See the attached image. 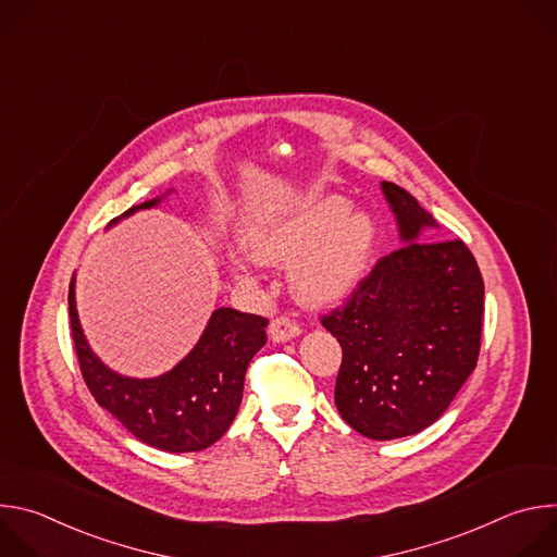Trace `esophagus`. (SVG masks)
Wrapping results in <instances>:
<instances>
[{"label": "esophagus", "mask_w": 557, "mask_h": 557, "mask_svg": "<svg viewBox=\"0 0 557 557\" xmlns=\"http://www.w3.org/2000/svg\"><path fill=\"white\" fill-rule=\"evenodd\" d=\"M299 333H301V326L293 320V317H286V314L275 317V320L269 326V337L273 342H286V339L297 337Z\"/></svg>", "instance_id": "esophagus-1"}]
</instances>
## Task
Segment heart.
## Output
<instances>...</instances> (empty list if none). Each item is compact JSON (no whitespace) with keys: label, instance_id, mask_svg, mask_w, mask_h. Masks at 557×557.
Wrapping results in <instances>:
<instances>
[{"label":"heart","instance_id":"1","mask_svg":"<svg viewBox=\"0 0 557 557\" xmlns=\"http://www.w3.org/2000/svg\"><path fill=\"white\" fill-rule=\"evenodd\" d=\"M376 245V226L366 211H350L344 196L324 194L262 228L251 251L262 262L293 264L295 293L314 306L346 299L368 273ZM249 280L247 269H237Z\"/></svg>","mask_w":557,"mask_h":557}]
</instances>
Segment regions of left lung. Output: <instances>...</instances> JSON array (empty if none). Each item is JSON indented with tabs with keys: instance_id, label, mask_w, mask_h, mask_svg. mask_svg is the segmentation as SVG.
Listing matches in <instances>:
<instances>
[{
	"instance_id": "left-lung-1",
	"label": "left lung",
	"mask_w": 557,
	"mask_h": 557,
	"mask_svg": "<svg viewBox=\"0 0 557 557\" xmlns=\"http://www.w3.org/2000/svg\"><path fill=\"white\" fill-rule=\"evenodd\" d=\"M404 247L376 260L320 320L342 346L335 404L359 434L389 441L432 425L481 352L485 284L462 240H417L434 218L383 183Z\"/></svg>"
}]
</instances>
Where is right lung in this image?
<instances>
[{"instance_id":"add662e5","label":"right lung","mask_w":557,"mask_h":557,"mask_svg":"<svg viewBox=\"0 0 557 557\" xmlns=\"http://www.w3.org/2000/svg\"><path fill=\"white\" fill-rule=\"evenodd\" d=\"M156 202L158 198L132 207L123 218ZM67 306L74 350L88 389L138 441L163 451H200L228 430L243 401L247 368L267 344L269 320L235 308H215L200 342L174 370L156 379H129L112 372L90 350L76 317L74 277Z\"/></svg>"}]
</instances>
